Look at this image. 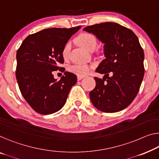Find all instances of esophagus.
Returning a JSON list of instances; mask_svg holds the SVG:
<instances>
[{
	"label": "esophagus",
	"instance_id": "esophagus-1",
	"mask_svg": "<svg viewBox=\"0 0 159 159\" xmlns=\"http://www.w3.org/2000/svg\"><path fill=\"white\" fill-rule=\"evenodd\" d=\"M84 78V76H81V75H78L77 76V80H80Z\"/></svg>",
	"mask_w": 159,
	"mask_h": 159
}]
</instances>
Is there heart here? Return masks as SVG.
I'll use <instances>...</instances> for the list:
<instances>
[{
  "mask_svg": "<svg viewBox=\"0 0 159 159\" xmlns=\"http://www.w3.org/2000/svg\"><path fill=\"white\" fill-rule=\"evenodd\" d=\"M78 41L81 46L89 51H91L95 50L97 46V39L94 35L89 34V33H84L80 34L78 38ZM71 48V43L68 42L66 44L62 51V56L64 59H67L69 56V53ZM91 66L88 64H74L69 67V70L78 75H87L91 69Z\"/></svg>",
  "mask_w": 159,
  "mask_h": 159,
  "instance_id": "b5f03b06",
  "label": "heart"
}]
</instances>
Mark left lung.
I'll return each mask as SVG.
<instances>
[{
	"label": "left lung",
	"mask_w": 159,
	"mask_h": 159,
	"mask_svg": "<svg viewBox=\"0 0 159 159\" xmlns=\"http://www.w3.org/2000/svg\"><path fill=\"white\" fill-rule=\"evenodd\" d=\"M104 43L105 59L96 71V87L89 93L97 109L115 113L124 109L139 93L144 75V53L136 34L116 23L106 22L84 29ZM111 76H109V74Z\"/></svg>",
	"instance_id": "left-lung-1"
}]
</instances>
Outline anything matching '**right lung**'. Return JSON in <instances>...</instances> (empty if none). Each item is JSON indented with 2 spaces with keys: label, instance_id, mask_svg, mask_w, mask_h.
<instances>
[{
  "label": "right lung",
  "instance_id": "right-lung-1",
  "mask_svg": "<svg viewBox=\"0 0 159 159\" xmlns=\"http://www.w3.org/2000/svg\"><path fill=\"white\" fill-rule=\"evenodd\" d=\"M81 26L47 28L25 38L16 53V75L21 94L33 109L48 115L64 106L77 77L66 71L60 80L52 72L62 69V51L70 37ZM63 68L62 71H64Z\"/></svg>",
  "mask_w": 159,
  "mask_h": 159
}]
</instances>
